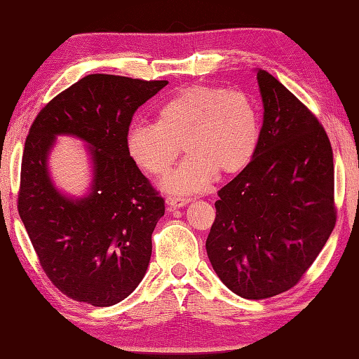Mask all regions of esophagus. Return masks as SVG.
Masks as SVG:
<instances>
[{
  "label": "esophagus",
  "mask_w": 359,
  "mask_h": 359,
  "mask_svg": "<svg viewBox=\"0 0 359 359\" xmlns=\"http://www.w3.org/2000/svg\"><path fill=\"white\" fill-rule=\"evenodd\" d=\"M188 203H191V199L175 198V196L166 198V204L169 205V209H180V208H184V205H187Z\"/></svg>",
  "instance_id": "obj_1"
}]
</instances>
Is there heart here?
I'll return each instance as SVG.
<instances>
[{
	"label": "heart",
	"mask_w": 359,
	"mask_h": 359,
	"mask_svg": "<svg viewBox=\"0 0 359 359\" xmlns=\"http://www.w3.org/2000/svg\"><path fill=\"white\" fill-rule=\"evenodd\" d=\"M259 112L250 95L196 85L182 90L158 112L156 123H135L126 135L133 160L145 171H169L184 144L185 160L161 180L172 194L203 191L217 172L241 171L257 151Z\"/></svg>",
	"instance_id": "obj_1"
}]
</instances>
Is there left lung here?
Wrapping results in <instances>:
<instances>
[{
	"mask_svg": "<svg viewBox=\"0 0 359 359\" xmlns=\"http://www.w3.org/2000/svg\"><path fill=\"white\" fill-rule=\"evenodd\" d=\"M263 126L257 151L218 190L205 250L220 280L245 299L299 282L336 224L330 139L313 114L257 68Z\"/></svg>",
	"mask_w": 359,
	"mask_h": 359,
	"instance_id": "left-lung-1",
	"label": "left lung"
}]
</instances>
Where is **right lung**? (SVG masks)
<instances>
[{
    "label": "right lung",
    "instance_id": "add662e5",
    "mask_svg": "<svg viewBox=\"0 0 359 359\" xmlns=\"http://www.w3.org/2000/svg\"><path fill=\"white\" fill-rule=\"evenodd\" d=\"M168 81L90 74L42 109L22 158L19 214L52 283L79 302L114 306L147 272L151 233L165 215L158 196L126 147L137 107ZM58 135L88 145L90 182L81 197L65 194L50 174Z\"/></svg>",
    "mask_w": 359,
    "mask_h": 359
}]
</instances>
